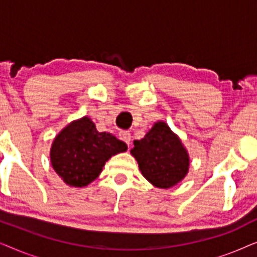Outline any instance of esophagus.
<instances>
[{
    "mask_svg": "<svg viewBox=\"0 0 257 257\" xmlns=\"http://www.w3.org/2000/svg\"><path fill=\"white\" fill-rule=\"evenodd\" d=\"M119 139L122 140V142L127 144V146H130V144H131V133L127 131L119 132Z\"/></svg>",
    "mask_w": 257,
    "mask_h": 257,
    "instance_id": "1",
    "label": "esophagus"
}]
</instances>
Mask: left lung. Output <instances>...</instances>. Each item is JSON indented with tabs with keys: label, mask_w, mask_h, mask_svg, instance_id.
I'll return each instance as SVG.
<instances>
[{
	"label": "left lung",
	"mask_w": 257,
	"mask_h": 257,
	"mask_svg": "<svg viewBox=\"0 0 257 257\" xmlns=\"http://www.w3.org/2000/svg\"><path fill=\"white\" fill-rule=\"evenodd\" d=\"M131 154L147 181L158 188L178 185L188 173L189 154L181 139L166 122L159 120L140 140H135Z\"/></svg>",
	"instance_id": "1"
}]
</instances>
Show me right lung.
<instances>
[{"instance_id": "1", "label": "right lung", "mask_w": 257, "mask_h": 257, "mask_svg": "<svg viewBox=\"0 0 257 257\" xmlns=\"http://www.w3.org/2000/svg\"><path fill=\"white\" fill-rule=\"evenodd\" d=\"M127 145L108 132H98L89 117L66 125L55 137L50 161L63 181L70 187H85L99 177L112 156L125 152Z\"/></svg>"}]
</instances>
